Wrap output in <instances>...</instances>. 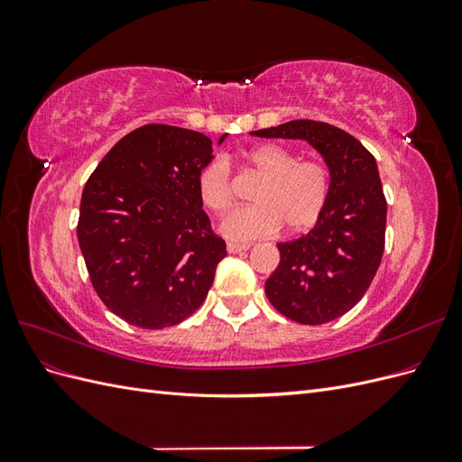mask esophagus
<instances>
[{"instance_id":"1","label":"esophagus","mask_w":462,"mask_h":462,"mask_svg":"<svg viewBox=\"0 0 462 462\" xmlns=\"http://www.w3.org/2000/svg\"><path fill=\"white\" fill-rule=\"evenodd\" d=\"M248 250V245H236V243H227V253L229 254H239Z\"/></svg>"}]
</instances>
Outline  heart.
Segmentation results:
<instances>
[{"mask_svg": "<svg viewBox=\"0 0 462 462\" xmlns=\"http://www.w3.org/2000/svg\"><path fill=\"white\" fill-rule=\"evenodd\" d=\"M246 163L263 177L254 192V206L236 208L221 223V233L235 243L273 235L285 226L289 233L310 229L324 212L329 194V173L316 160H299L292 150L263 144L250 150ZM199 197L212 214L233 206V177L226 158L209 160L197 179Z\"/></svg>", "mask_w": 462, "mask_h": 462, "instance_id": "obj_1", "label": "heart"}]
</instances>
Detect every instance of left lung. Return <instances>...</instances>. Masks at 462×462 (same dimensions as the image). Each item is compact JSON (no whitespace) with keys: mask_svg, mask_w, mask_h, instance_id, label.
<instances>
[{"mask_svg":"<svg viewBox=\"0 0 462 462\" xmlns=\"http://www.w3.org/2000/svg\"><path fill=\"white\" fill-rule=\"evenodd\" d=\"M302 138L329 167V194L310 233L279 243V265L265 282L273 309L304 326L328 324L365 297L385 246L387 202L372 153L329 123L297 119L253 131Z\"/></svg>","mask_w":462,"mask_h":462,"instance_id":"8db88e82","label":"left lung"}]
</instances>
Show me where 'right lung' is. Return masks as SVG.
I'll use <instances>...</instances> for the list:
<instances>
[{
  "label": "right lung",
  "instance_id": "right-lung-1",
  "mask_svg": "<svg viewBox=\"0 0 462 462\" xmlns=\"http://www.w3.org/2000/svg\"><path fill=\"white\" fill-rule=\"evenodd\" d=\"M209 160L212 141L202 133L144 125L87 180L80 253L97 297L131 326L162 329L197 312L227 256L199 197L197 179Z\"/></svg>",
  "mask_w": 462,
  "mask_h": 462
}]
</instances>
